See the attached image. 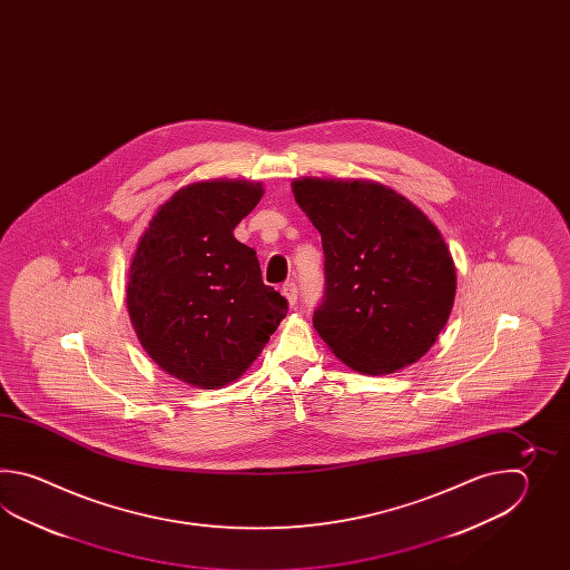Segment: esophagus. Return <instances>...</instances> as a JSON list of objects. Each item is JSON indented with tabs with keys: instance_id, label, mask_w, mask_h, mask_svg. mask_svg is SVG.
<instances>
[{
	"instance_id": "1",
	"label": "esophagus",
	"mask_w": 570,
	"mask_h": 570,
	"mask_svg": "<svg viewBox=\"0 0 570 570\" xmlns=\"http://www.w3.org/2000/svg\"><path fill=\"white\" fill-rule=\"evenodd\" d=\"M281 291H283V295L287 297V302H289L291 305H295V302H297V285H295L293 281H287V283L281 287Z\"/></svg>"
}]
</instances>
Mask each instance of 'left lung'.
<instances>
[{"label":"left lung","mask_w":570,"mask_h":570,"mask_svg":"<svg viewBox=\"0 0 570 570\" xmlns=\"http://www.w3.org/2000/svg\"><path fill=\"white\" fill-rule=\"evenodd\" d=\"M322 234L324 297L314 327L342 363L389 375L420 361L449 322L454 263L436 226L371 181H293Z\"/></svg>","instance_id":"1"}]
</instances>
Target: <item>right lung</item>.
<instances>
[{
    "label": "right lung",
    "mask_w": 570,
    "mask_h": 570,
    "mask_svg": "<svg viewBox=\"0 0 570 570\" xmlns=\"http://www.w3.org/2000/svg\"><path fill=\"white\" fill-rule=\"evenodd\" d=\"M261 197V183L189 185L160 206L136 248L126 289L134 330L163 371L195 387L236 381L287 315L255 250L232 234Z\"/></svg>",
    "instance_id": "right-lung-1"
}]
</instances>
